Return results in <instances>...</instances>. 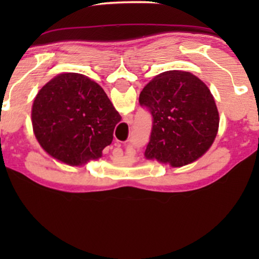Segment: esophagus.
I'll use <instances>...</instances> for the list:
<instances>
[{"label": "esophagus", "instance_id": "1", "mask_svg": "<svg viewBox=\"0 0 259 259\" xmlns=\"http://www.w3.org/2000/svg\"><path fill=\"white\" fill-rule=\"evenodd\" d=\"M127 119H128V122H131V121H132V116H131V115H128V116H127Z\"/></svg>", "mask_w": 259, "mask_h": 259}]
</instances>
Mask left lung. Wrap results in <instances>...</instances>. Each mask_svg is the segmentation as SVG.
I'll use <instances>...</instances> for the list:
<instances>
[{
	"mask_svg": "<svg viewBox=\"0 0 259 259\" xmlns=\"http://www.w3.org/2000/svg\"><path fill=\"white\" fill-rule=\"evenodd\" d=\"M139 104L152 116L145 157L179 167L201 157L217 136L219 114L203 81L189 72L168 70L151 80Z\"/></svg>",
	"mask_w": 259,
	"mask_h": 259,
	"instance_id": "8db88e82",
	"label": "left lung"
}]
</instances>
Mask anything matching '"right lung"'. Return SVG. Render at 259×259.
Here are the masks:
<instances>
[{
  "label": "right lung",
  "mask_w": 259,
  "mask_h": 259,
  "mask_svg": "<svg viewBox=\"0 0 259 259\" xmlns=\"http://www.w3.org/2000/svg\"><path fill=\"white\" fill-rule=\"evenodd\" d=\"M120 120L101 86L77 73L60 74L46 83L31 109L42 148L69 165L100 158Z\"/></svg>",
  "instance_id": "right-lung-1"
}]
</instances>
